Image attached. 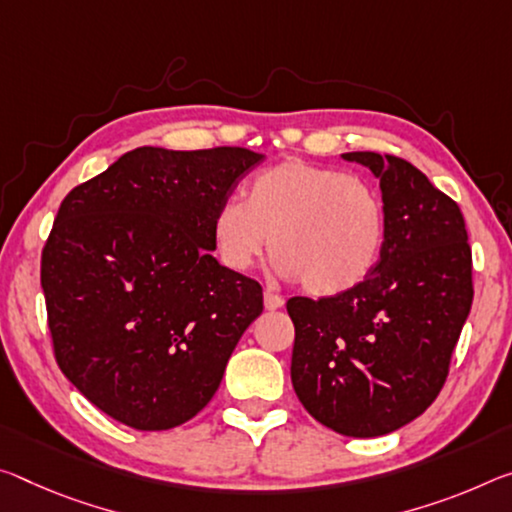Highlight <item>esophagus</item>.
<instances>
[{"label": "esophagus", "mask_w": 512, "mask_h": 512, "mask_svg": "<svg viewBox=\"0 0 512 512\" xmlns=\"http://www.w3.org/2000/svg\"><path fill=\"white\" fill-rule=\"evenodd\" d=\"M282 305H285V300H282V296L273 294V291H269V289L264 291V307H266V310H280Z\"/></svg>", "instance_id": "obj_1"}]
</instances>
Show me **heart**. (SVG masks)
Listing matches in <instances>:
<instances>
[{"label":"heart","instance_id":"1","mask_svg":"<svg viewBox=\"0 0 512 512\" xmlns=\"http://www.w3.org/2000/svg\"><path fill=\"white\" fill-rule=\"evenodd\" d=\"M212 237L232 271H248L273 246L278 269L314 296L351 291L376 266L385 241V209L367 182L300 159L264 168L246 202L216 209Z\"/></svg>","mask_w":512,"mask_h":512}]
</instances>
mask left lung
<instances>
[{"mask_svg": "<svg viewBox=\"0 0 512 512\" xmlns=\"http://www.w3.org/2000/svg\"><path fill=\"white\" fill-rule=\"evenodd\" d=\"M342 159L380 180L383 250L355 289L287 300L296 328L291 383L323 426L378 437L440 394L472 310V248L460 207L410 161L378 152Z\"/></svg>", "mask_w": 512, "mask_h": 512, "instance_id": "1", "label": "left lung"}]
</instances>
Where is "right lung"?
<instances>
[{"mask_svg": "<svg viewBox=\"0 0 512 512\" xmlns=\"http://www.w3.org/2000/svg\"><path fill=\"white\" fill-rule=\"evenodd\" d=\"M264 154L136 148L61 202L43 248L54 355L95 408L136 431L196 417L264 310L218 264L212 221Z\"/></svg>", "mask_w": 512, "mask_h": 512, "instance_id": "1", "label": "right lung"}]
</instances>
